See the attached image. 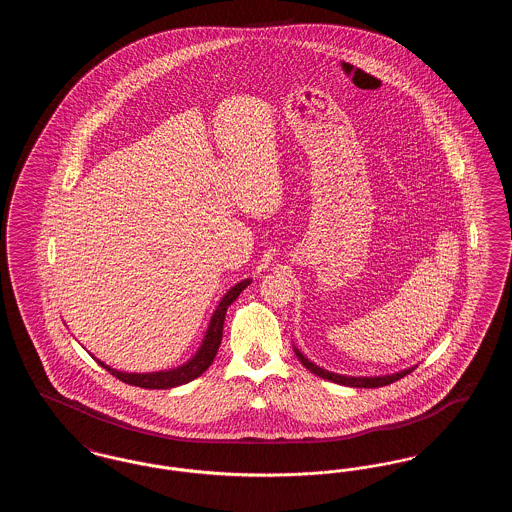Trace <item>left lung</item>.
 I'll return each mask as SVG.
<instances>
[{
    "label": "left lung",
    "instance_id": "8db88e82",
    "mask_svg": "<svg viewBox=\"0 0 512 512\" xmlns=\"http://www.w3.org/2000/svg\"><path fill=\"white\" fill-rule=\"evenodd\" d=\"M293 351H295L297 359L301 361V365L305 366L307 370H311L313 374H317V376L324 378V380H330V382H334V384L349 386V388H382V386H388V384L397 382L399 378H403V376L411 374L414 370V368H405V370L395 372V374H388V376H374V378H366V376H343V374L328 372V370L320 368V366L315 365V363H311V361H309V359H307L299 349H295V347H293Z\"/></svg>",
    "mask_w": 512,
    "mask_h": 512
}]
</instances>
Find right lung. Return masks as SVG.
<instances>
[{"label": "right lung", "mask_w": 512, "mask_h": 512, "mask_svg": "<svg viewBox=\"0 0 512 512\" xmlns=\"http://www.w3.org/2000/svg\"><path fill=\"white\" fill-rule=\"evenodd\" d=\"M249 284H251V280L245 278L242 282H238L234 288H230L228 292L224 293V297L220 299L217 311L211 317L209 328L205 332V338L201 341V347L197 349V353L188 363L171 368V370L138 374V372H121V370H115V368L101 363L99 359H96V361L107 372H111L115 378H119L121 382H124V384L146 388V390H169V388H176V386L192 382L197 376H201L213 363V359H215V355L219 351L220 341H222V326H224L226 309L236 301V297L244 292Z\"/></svg>", "instance_id": "1"}]
</instances>
